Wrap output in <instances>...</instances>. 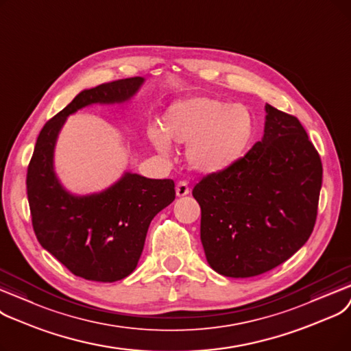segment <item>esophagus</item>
<instances>
[{
	"mask_svg": "<svg viewBox=\"0 0 351 351\" xmlns=\"http://www.w3.org/2000/svg\"><path fill=\"white\" fill-rule=\"evenodd\" d=\"M176 193H177V197H184L190 193V187H189V182L186 180L180 181L177 187H176Z\"/></svg>",
	"mask_w": 351,
	"mask_h": 351,
	"instance_id": "1",
	"label": "esophagus"
}]
</instances>
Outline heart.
I'll list each match as a JSON object with an SVG mask.
<instances>
[{
  "mask_svg": "<svg viewBox=\"0 0 351 351\" xmlns=\"http://www.w3.org/2000/svg\"><path fill=\"white\" fill-rule=\"evenodd\" d=\"M254 136L252 111L213 97L174 103L162 117V131H149V138L162 154L170 153V141L189 144V162L203 174H219L236 165L253 144Z\"/></svg>",
  "mask_w": 351,
  "mask_h": 351,
  "instance_id": "b5f03b06",
  "label": "heart"
}]
</instances>
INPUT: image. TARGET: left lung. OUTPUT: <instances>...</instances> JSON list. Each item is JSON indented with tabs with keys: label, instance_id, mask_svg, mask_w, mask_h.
Listing matches in <instances>:
<instances>
[{
	"label": "left lung",
	"instance_id": "1",
	"mask_svg": "<svg viewBox=\"0 0 351 351\" xmlns=\"http://www.w3.org/2000/svg\"><path fill=\"white\" fill-rule=\"evenodd\" d=\"M264 136L231 169L197 182L199 237L211 269L247 278L273 270L310 239L323 165L297 117L265 104Z\"/></svg>",
	"mask_w": 351,
	"mask_h": 351
}]
</instances>
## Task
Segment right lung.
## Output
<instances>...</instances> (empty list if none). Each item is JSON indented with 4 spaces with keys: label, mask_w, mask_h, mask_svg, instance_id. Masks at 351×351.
<instances>
[{
    "label": "right lung",
    "mask_w": 351,
    "mask_h": 351,
    "mask_svg": "<svg viewBox=\"0 0 351 351\" xmlns=\"http://www.w3.org/2000/svg\"><path fill=\"white\" fill-rule=\"evenodd\" d=\"M143 82L141 77H131L81 91L45 123L28 164L27 195L37 240L86 280L112 282L134 271L149 223L174 202V181L125 173L101 193L73 195L54 173L56 141L70 114L90 104L127 101Z\"/></svg>",
    "instance_id": "obj_1"
}]
</instances>
